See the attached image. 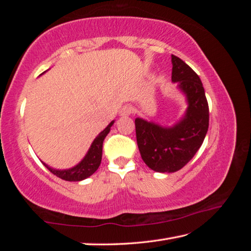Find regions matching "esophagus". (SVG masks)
Wrapping results in <instances>:
<instances>
[{
  "instance_id": "34e87169",
  "label": "esophagus",
  "mask_w": 251,
  "mask_h": 251,
  "mask_svg": "<svg viewBox=\"0 0 251 251\" xmlns=\"http://www.w3.org/2000/svg\"><path fill=\"white\" fill-rule=\"evenodd\" d=\"M120 114H121V116H124V117L129 116L131 114V107H130V106H127V105L124 106V107L121 109Z\"/></svg>"
}]
</instances>
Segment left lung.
Wrapping results in <instances>:
<instances>
[{"label":"left lung","instance_id":"1","mask_svg":"<svg viewBox=\"0 0 251 251\" xmlns=\"http://www.w3.org/2000/svg\"><path fill=\"white\" fill-rule=\"evenodd\" d=\"M172 82L184 94L187 108L172 126L137 117L136 138L141 156L157 173H175L201 148L209 126V108L199 76L179 57L172 55Z\"/></svg>","mask_w":251,"mask_h":251}]
</instances>
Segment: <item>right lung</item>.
<instances>
[{
  "label": "right lung",
  "instance_id": "obj_1",
  "mask_svg": "<svg viewBox=\"0 0 251 251\" xmlns=\"http://www.w3.org/2000/svg\"><path fill=\"white\" fill-rule=\"evenodd\" d=\"M114 122L112 121L107 125V127L104 130H101L100 133L96 136L94 141H93L91 147L88 148L86 155L84 156V158L79 161L77 165H75L74 167L67 168V169H56L49 166L48 164L43 163L44 166L49 169V171L54 174L55 176L64 179L67 181H80L84 180L92 176L97 169H99L100 161H101V152H103V142L106 136L110 131V127L113 126Z\"/></svg>",
  "mask_w": 251,
  "mask_h": 251
}]
</instances>
